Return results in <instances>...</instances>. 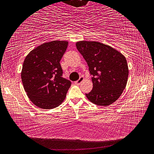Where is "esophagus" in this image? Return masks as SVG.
Wrapping results in <instances>:
<instances>
[{
	"instance_id": "1",
	"label": "esophagus",
	"mask_w": 154,
	"mask_h": 154,
	"mask_svg": "<svg viewBox=\"0 0 154 154\" xmlns=\"http://www.w3.org/2000/svg\"><path fill=\"white\" fill-rule=\"evenodd\" d=\"M83 80H84V77H80L79 79H78L77 81L75 82V84H81V83L83 82Z\"/></svg>"
}]
</instances>
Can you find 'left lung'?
Listing matches in <instances>:
<instances>
[{
    "label": "left lung",
    "mask_w": 154,
    "mask_h": 154,
    "mask_svg": "<svg viewBox=\"0 0 154 154\" xmlns=\"http://www.w3.org/2000/svg\"><path fill=\"white\" fill-rule=\"evenodd\" d=\"M77 50L86 61L92 75V90L86 96L92 103L108 106L119 98L125 88L128 66L123 55L99 42L80 41Z\"/></svg>",
    "instance_id": "obj_1"
}]
</instances>
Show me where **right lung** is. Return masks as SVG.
<instances>
[{
  "mask_svg": "<svg viewBox=\"0 0 154 154\" xmlns=\"http://www.w3.org/2000/svg\"><path fill=\"white\" fill-rule=\"evenodd\" d=\"M66 41H52L34 48L26 55L21 79L31 102L42 109H53L64 101L71 82L62 77L60 60Z\"/></svg>",
  "mask_w": 154,
  "mask_h": 154,
  "instance_id": "add662e5",
  "label": "right lung"
}]
</instances>
